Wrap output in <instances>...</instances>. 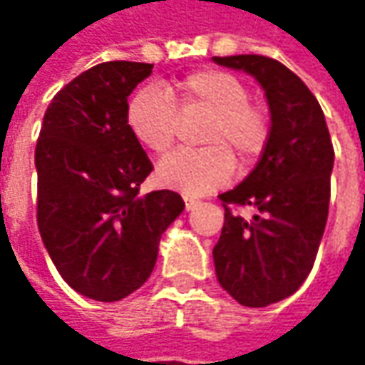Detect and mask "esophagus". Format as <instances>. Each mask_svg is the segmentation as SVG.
Listing matches in <instances>:
<instances>
[{"label": "esophagus", "instance_id": "1", "mask_svg": "<svg viewBox=\"0 0 365 365\" xmlns=\"http://www.w3.org/2000/svg\"><path fill=\"white\" fill-rule=\"evenodd\" d=\"M197 205H199V201H197L195 197H189V195H185V209H187V211H192V209H195Z\"/></svg>", "mask_w": 365, "mask_h": 365}]
</instances>
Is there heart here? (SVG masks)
I'll return each mask as SVG.
<instances>
[{"label": "heart", "mask_w": 365, "mask_h": 365, "mask_svg": "<svg viewBox=\"0 0 365 365\" xmlns=\"http://www.w3.org/2000/svg\"><path fill=\"white\" fill-rule=\"evenodd\" d=\"M252 99L244 81L223 71H197L173 87H146L128 106V125L142 146L168 152L176 140L180 115L203 118L199 135L203 150L168 154L156 166V182L185 195H205L225 185L235 173V160L252 166L270 140L266 109Z\"/></svg>", "instance_id": "b5f03b06"}]
</instances>
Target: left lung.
Returning <instances> with one entry per match:
<instances>
[{"label":"left lung","instance_id":"8db88e82","mask_svg":"<svg viewBox=\"0 0 365 365\" xmlns=\"http://www.w3.org/2000/svg\"><path fill=\"white\" fill-rule=\"evenodd\" d=\"M213 63L258 81L270 107V140L256 168L219 195L225 223L213 247L219 284L244 307H268L297 292L325 232L333 144L323 109L282 63L259 56H213ZM230 204L254 206L244 220Z\"/></svg>","mask_w":365,"mask_h":365}]
</instances>
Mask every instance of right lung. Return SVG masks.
Here are the masks:
<instances>
[{
	"label": "right lung",
	"mask_w": 365,
	"mask_h": 365,
	"mask_svg": "<svg viewBox=\"0 0 365 365\" xmlns=\"http://www.w3.org/2000/svg\"><path fill=\"white\" fill-rule=\"evenodd\" d=\"M152 66L111 61L81 73L50 101L36 144L42 242L64 282L93 301L142 287L185 209L175 190L140 195L152 162L128 125V97Z\"/></svg>",
	"instance_id": "add662e5"
}]
</instances>
